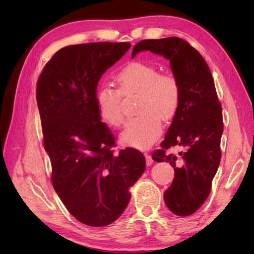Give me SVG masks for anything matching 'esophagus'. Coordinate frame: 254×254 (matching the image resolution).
I'll list each match as a JSON object with an SVG mask.
<instances>
[{
    "mask_svg": "<svg viewBox=\"0 0 254 254\" xmlns=\"http://www.w3.org/2000/svg\"><path fill=\"white\" fill-rule=\"evenodd\" d=\"M144 157H145V162H147V166H151L153 163L151 156H150L149 153H144Z\"/></svg>",
    "mask_w": 254,
    "mask_h": 254,
    "instance_id": "1",
    "label": "esophagus"
}]
</instances>
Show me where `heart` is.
Masks as SVG:
<instances>
[{"mask_svg": "<svg viewBox=\"0 0 254 254\" xmlns=\"http://www.w3.org/2000/svg\"><path fill=\"white\" fill-rule=\"evenodd\" d=\"M119 89L102 86L97 89L95 102L100 118L112 127L123 122L122 95L139 94L136 112L140 115L128 120L120 134V142L127 147L147 149L161 134V121L175 118L180 104V85L169 72L143 62H132L115 76Z\"/></svg>", "mask_w": 254, "mask_h": 254, "instance_id": "obj_1", "label": "heart"}]
</instances>
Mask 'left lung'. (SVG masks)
<instances>
[{
    "label": "left lung",
    "instance_id": "obj_1",
    "mask_svg": "<svg viewBox=\"0 0 254 254\" xmlns=\"http://www.w3.org/2000/svg\"><path fill=\"white\" fill-rule=\"evenodd\" d=\"M151 51L170 62L180 85V104L161 149L152 153L157 162L174 167L175 178L165 191V203L178 216L195 213L207 198L221 161L222 107L208 65L195 48L177 37L142 40L133 47L132 58ZM171 146L183 150L166 152Z\"/></svg>",
    "mask_w": 254,
    "mask_h": 254
}]
</instances>
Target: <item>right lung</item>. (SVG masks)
<instances>
[{"label": "right lung", "mask_w": 254, "mask_h": 254, "mask_svg": "<svg viewBox=\"0 0 254 254\" xmlns=\"http://www.w3.org/2000/svg\"><path fill=\"white\" fill-rule=\"evenodd\" d=\"M128 42H92L58 50L37 84L44 145L53 186L72 216L105 226L121 216L130 188L145 169L140 151L118 154L115 137L101 121L95 96L102 75L130 49Z\"/></svg>", "instance_id": "right-lung-1"}]
</instances>
